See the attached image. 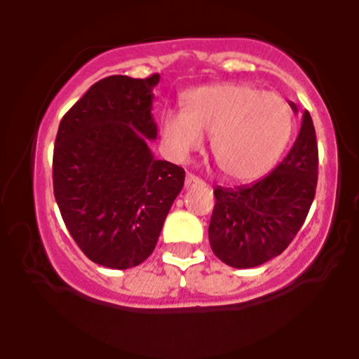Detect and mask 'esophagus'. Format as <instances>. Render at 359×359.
Segmentation results:
<instances>
[{
  "label": "esophagus",
  "mask_w": 359,
  "mask_h": 359,
  "mask_svg": "<svg viewBox=\"0 0 359 359\" xmlns=\"http://www.w3.org/2000/svg\"><path fill=\"white\" fill-rule=\"evenodd\" d=\"M199 185H204V182L199 179V177L194 175V174H187V175H185V189L199 187Z\"/></svg>",
  "instance_id": "esophagus-1"
}]
</instances>
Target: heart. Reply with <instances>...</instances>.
I'll return each mask as SVG.
<instances>
[{
    "instance_id": "heart-1",
    "label": "heart",
    "mask_w": 359,
    "mask_h": 359,
    "mask_svg": "<svg viewBox=\"0 0 359 359\" xmlns=\"http://www.w3.org/2000/svg\"><path fill=\"white\" fill-rule=\"evenodd\" d=\"M167 151L184 160L211 137V154L226 179L253 180L277 163L294 131L290 102L248 84H212L185 93L184 109L162 114Z\"/></svg>"
}]
</instances>
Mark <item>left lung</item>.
Instances as JSON below:
<instances>
[{
  "label": "left lung",
  "mask_w": 359,
  "mask_h": 359,
  "mask_svg": "<svg viewBox=\"0 0 359 359\" xmlns=\"http://www.w3.org/2000/svg\"><path fill=\"white\" fill-rule=\"evenodd\" d=\"M290 106L297 113V106ZM317 163L314 123L304 111L294 147L269 175L250 185L214 189L209 222L214 255L233 269H253L278 257L302 228L314 201Z\"/></svg>",
  "instance_id": "obj_1"
}]
</instances>
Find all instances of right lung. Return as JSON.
Instances as JSON below:
<instances>
[{
	"label": "right lung",
	"mask_w": 359,
	"mask_h": 359,
	"mask_svg": "<svg viewBox=\"0 0 359 359\" xmlns=\"http://www.w3.org/2000/svg\"><path fill=\"white\" fill-rule=\"evenodd\" d=\"M160 76H109L62 118L53 148V194L69 233L90 262L114 270L150 257L182 167L156 160L151 116Z\"/></svg>",
	"instance_id": "obj_1"
}]
</instances>
